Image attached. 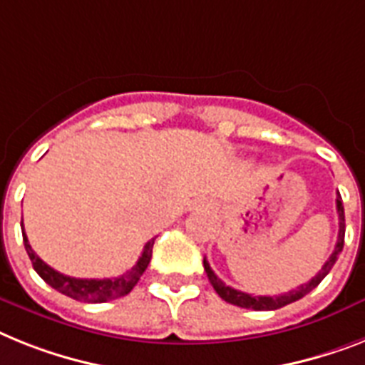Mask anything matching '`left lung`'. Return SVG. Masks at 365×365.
I'll list each match as a JSON object with an SVG mask.
<instances>
[{
    "mask_svg": "<svg viewBox=\"0 0 365 365\" xmlns=\"http://www.w3.org/2000/svg\"><path fill=\"white\" fill-rule=\"evenodd\" d=\"M336 207H338V215H339V233H338V242H336V248H334L332 255L328 257L327 263L323 264V269L319 270V274L315 278H312L308 284L300 285V287L293 289V291H289L285 294H278V297H252L248 293H242V291H237V289L230 287V285H225L222 279L212 272L210 269V264L207 259H203V267H205V272L209 276V282L212 284L216 293L220 294V298H224L225 302L235 304V306H239V308H246V309H255V312H263V309H278V308H284L287 304L291 302H297L300 300L302 297L313 291V289L317 287L321 282L324 279L330 270H332L334 263L338 261V255L341 254L343 250V242H345V212H343V203H341V195L338 192V200H336Z\"/></svg>",
    "mask_w": 365,
    "mask_h": 365,
    "instance_id": "8db88e82",
    "label": "left lung"
}]
</instances>
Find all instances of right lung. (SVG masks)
<instances>
[{
	"instance_id": "1",
	"label": "right lung",
	"mask_w": 365,
	"mask_h": 365,
	"mask_svg": "<svg viewBox=\"0 0 365 365\" xmlns=\"http://www.w3.org/2000/svg\"><path fill=\"white\" fill-rule=\"evenodd\" d=\"M24 235V246L33 263V269L37 270V274L46 282L50 287H53L59 293L67 294V297L80 300V302H108V300H115L119 297H125L134 289V285L140 282L141 274L145 272L147 264H149L150 257H153V244L155 239H150L143 248V254L138 259V263L132 267L128 272L121 274L119 278H104V279H81V278H71L65 274L57 272L52 267H48L41 257L31 250L29 242H27L26 231L22 230Z\"/></svg>"
}]
</instances>
